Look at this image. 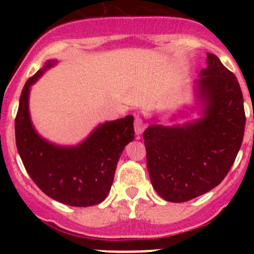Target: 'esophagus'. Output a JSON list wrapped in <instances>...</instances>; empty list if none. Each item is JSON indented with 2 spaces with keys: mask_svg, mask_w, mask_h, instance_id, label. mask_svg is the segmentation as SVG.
<instances>
[{
  "mask_svg": "<svg viewBox=\"0 0 254 254\" xmlns=\"http://www.w3.org/2000/svg\"><path fill=\"white\" fill-rule=\"evenodd\" d=\"M145 129V123L142 121V117L140 116H136L134 117V132H136V136L140 137L141 133L143 132Z\"/></svg>",
  "mask_w": 254,
  "mask_h": 254,
  "instance_id": "obj_1",
  "label": "esophagus"
}]
</instances>
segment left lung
<instances>
[{"label":"left lung","instance_id":"1","mask_svg":"<svg viewBox=\"0 0 254 254\" xmlns=\"http://www.w3.org/2000/svg\"><path fill=\"white\" fill-rule=\"evenodd\" d=\"M206 64L193 85L198 118L164 126L152 117L143 132L150 181L169 202H186L219 186L243 141L246 113L239 82L212 53Z\"/></svg>","mask_w":254,"mask_h":254}]
</instances>
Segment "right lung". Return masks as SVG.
<instances>
[{
  "mask_svg": "<svg viewBox=\"0 0 254 254\" xmlns=\"http://www.w3.org/2000/svg\"><path fill=\"white\" fill-rule=\"evenodd\" d=\"M56 64V60L47 61L22 89L15 118L17 151L30 178L47 196L75 207L98 205L111 190L123 149L134 138L133 117L100 123L75 146L42 137L31 122L29 95L31 86Z\"/></svg>",
  "mask_w": 254,
  "mask_h": 254,
  "instance_id": "1",
  "label": "right lung"
}]
</instances>
